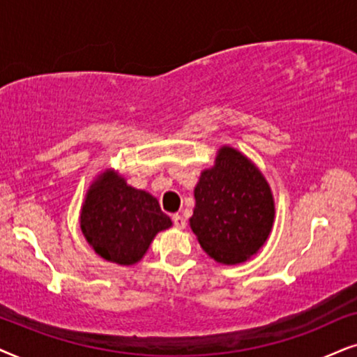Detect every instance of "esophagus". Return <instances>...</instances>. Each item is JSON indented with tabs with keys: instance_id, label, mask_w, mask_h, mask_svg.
<instances>
[{
	"instance_id": "obj_1",
	"label": "esophagus",
	"mask_w": 357,
	"mask_h": 357,
	"mask_svg": "<svg viewBox=\"0 0 357 357\" xmlns=\"http://www.w3.org/2000/svg\"><path fill=\"white\" fill-rule=\"evenodd\" d=\"M173 223H174L176 228H179V230H181V228L186 227V218L181 217V215H178V213H174V215H173Z\"/></svg>"
}]
</instances>
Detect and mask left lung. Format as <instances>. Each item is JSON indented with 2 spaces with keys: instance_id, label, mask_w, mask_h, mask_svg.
I'll list each match as a JSON object with an SVG mask.
<instances>
[{
  "instance_id": "8db88e82",
  "label": "left lung",
  "mask_w": 357,
  "mask_h": 357,
  "mask_svg": "<svg viewBox=\"0 0 357 357\" xmlns=\"http://www.w3.org/2000/svg\"><path fill=\"white\" fill-rule=\"evenodd\" d=\"M189 225L206 253L222 264H240L266 243L274 223V197L253 161L231 149L217 151L194 188Z\"/></svg>"
}]
</instances>
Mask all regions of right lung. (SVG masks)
<instances>
[{
  "instance_id": "1",
  "label": "right lung",
  "mask_w": 357,
  "mask_h": 357,
  "mask_svg": "<svg viewBox=\"0 0 357 357\" xmlns=\"http://www.w3.org/2000/svg\"><path fill=\"white\" fill-rule=\"evenodd\" d=\"M173 225L156 197L135 189L114 169L94 179L84 197L79 227L93 250L111 263H139L156 234Z\"/></svg>"
}]
</instances>
